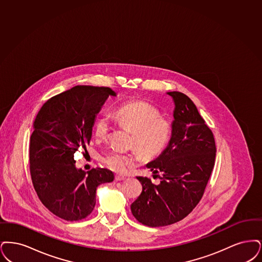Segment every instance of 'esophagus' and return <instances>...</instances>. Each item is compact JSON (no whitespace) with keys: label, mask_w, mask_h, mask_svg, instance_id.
Wrapping results in <instances>:
<instances>
[{"label":"esophagus","mask_w":262,"mask_h":262,"mask_svg":"<svg viewBox=\"0 0 262 262\" xmlns=\"http://www.w3.org/2000/svg\"><path fill=\"white\" fill-rule=\"evenodd\" d=\"M126 177L124 176H121V175H116L115 176V180L116 181H123V180H125Z\"/></svg>","instance_id":"obj_1"}]
</instances>
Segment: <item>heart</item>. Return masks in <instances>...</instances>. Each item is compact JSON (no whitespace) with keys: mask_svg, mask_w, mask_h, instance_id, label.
<instances>
[{"mask_svg":"<svg viewBox=\"0 0 262 262\" xmlns=\"http://www.w3.org/2000/svg\"><path fill=\"white\" fill-rule=\"evenodd\" d=\"M159 110L143 101L127 102L114 114L120 125L133 132L131 146L140 151L131 154L113 152L104 158V163L111 170L124 174L143 160V155L150 159L159 156L166 147L171 135L170 122L160 117ZM112 124L107 115H102L96 121L94 133L98 140H105Z\"/></svg>","mask_w":262,"mask_h":262,"instance_id":"obj_1","label":"heart"}]
</instances>
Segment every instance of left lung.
<instances>
[{
    "label": "left lung",
    "mask_w": 262,
    "mask_h": 262,
    "mask_svg": "<svg viewBox=\"0 0 262 262\" xmlns=\"http://www.w3.org/2000/svg\"><path fill=\"white\" fill-rule=\"evenodd\" d=\"M167 94L175 103L170 141L147 164L160 182L155 185L138 176L143 190L131 205L134 217L149 227L170 225L192 212L205 193L216 156L213 133L192 100L180 92ZM158 172L162 176H156Z\"/></svg>",
    "instance_id": "1"
}]
</instances>
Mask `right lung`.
I'll return each mask as SVG.
<instances>
[{"label":"right lung","instance_id":"obj_1","mask_svg":"<svg viewBox=\"0 0 262 262\" xmlns=\"http://www.w3.org/2000/svg\"><path fill=\"white\" fill-rule=\"evenodd\" d=\"M108 96V87L78 85L52 97L36 115L30 137V174L41 203L56 216L78 221L96 205V191L114 181V173L75 167L74 154L90 143L96 115Z\"/></svg>","mask_w":262,"mask_h":262}]
</instances>
